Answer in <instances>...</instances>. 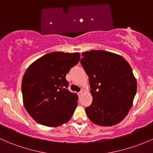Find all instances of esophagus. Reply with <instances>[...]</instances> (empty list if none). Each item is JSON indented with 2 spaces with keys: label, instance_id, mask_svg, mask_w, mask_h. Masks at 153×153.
Segmentation results:
<instances>
[{
  "label": "esophagus",
  "instance_id": "esophagus-1",
  "mask_svg": "<svg viewBox=\"0 0 153 153\" xmlns=\"http://www.w3.org/2000/svg\"><path fill=\"white\" fill-rule=\"evenodd\" d=\"M83 92H84V91H83V90H81V92H78V95H79V96H80V95H82V94H83Z\"/></svg>",
  "mask_w": 153,
  "mask_h": 153
}]
</instances>
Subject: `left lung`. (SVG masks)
<instances>
[{"label":"left lung","instance_id":"8db88e82","mask_svg":"<svg viewBox=\"0 0 153 153\" xmlns=\"http://www.w3.org/2000/svg\"><path fill=\"white\" fill-rule=\"evenodd\" d=\"M81 64L89 77L92 103L86 108L94 124L110 126L121 122L132 107L137 82L121 55L102 50L82 53Z\"/></svg>","mask_w":153,"mask_h":153}]
</instances>
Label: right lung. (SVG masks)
<instances>
[{"label": "right lung", "instance_id": "right-lung-1", "mask_svg": "<svg viewBox=\"0 0 153 153\" xmlns=\"http://www.w3.org/2000/svg\"><path fill=\"white\" fill-rule=\"evenodd\" d=\"M79 61V52H54L38 58L28 67L21 85L23 101L35 121L56 127L69 121L78 97L68 90L66 75Z\"/></svg>", "mask_w": 153, "mask_h": 153}]
</instances>
